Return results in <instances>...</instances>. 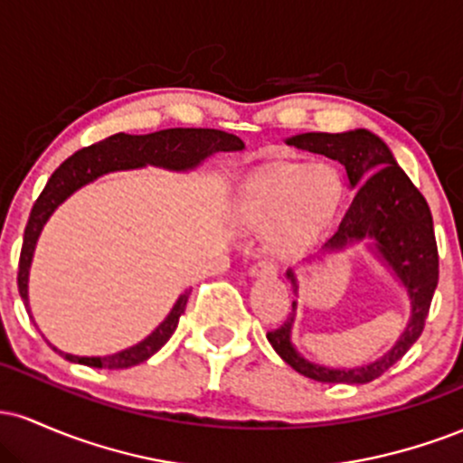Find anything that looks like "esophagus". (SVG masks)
Returning <instances> with one entry per match:
<instances>
[{"label": "esophagus", "mask_w": 463, "mask_h": 463, "mask_svg": "<svg viewBox=\"0 0 463 463\" xmlns=\"http://www.w3.org/2000/svg\"><path fill=\"white\" fill-rule=\"evenodd\" d=\"M250 276H257V279H269V276H276V265L272 261H268V259H263V261L254 263L252 268H250Z\"/></svg>", "instance_id": "esophagus-1"}]
</instances>
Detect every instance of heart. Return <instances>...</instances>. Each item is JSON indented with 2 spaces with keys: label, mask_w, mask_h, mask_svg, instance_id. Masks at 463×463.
I'll use <instances>...</instances> for the list:
<instances>
[{
  "label": "heart",
  "mask_w": 463,
  "mask_h": 463,
  "mask_svg": "<svg viewBox=\"0 0 463 463\" xmlns=\"http://www.w3.org/2000/svg\"><path fill=\"white\" fill-rule=\"evenodd\" d=\"M342 195L344 180L333 165H283L259 174L243 187L235 220L254 231L269 228V248L276 254H291L320 235Z\"/></svg>",
  "instance_id": "heart-1"
}]
</instances>
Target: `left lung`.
Listing matches in <instances>:
<instances>
[{"label":"left lung","instance_id":"1","mask_svg":"<svg viewBox=\"0 0 463 463\" xmlns=\"http://www.w3.org/2000/svg\"><path fill=\"white\" fill-rule=\"evenodd\" d=\"M287 143L302 152L324 154L346 167L350 187L357 189L353 204L339 222L335 235L324 243V252H337L350 243L370 241L392 274L405 287L411 316L398 342L390 353L361 368H326L307 361L291 344V328L298 305L291 302L289 317L279 328L268 333V342L287 365L320 383L361 385L379 379L396 364L424 331L431 300L439 279L438 243H435L433 217L424 195L398 167L390 147L370 130L305 132ZM294 294H298V280L294 269H287Z\"/></svg>","mask_w":463,"mask_h":463}]
</instances>
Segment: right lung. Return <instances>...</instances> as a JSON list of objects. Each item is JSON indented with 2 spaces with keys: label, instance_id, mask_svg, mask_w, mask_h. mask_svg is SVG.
I'll return each instance as SVG.
<instances>
[{
  "label": "right lung",
  "instance_id": "add662e5",
  "mask_svg": "<svg viewBox=\"0 0 463 463\" xmlns=\"http://www.w3.org/2000/svg\"><path fill=\"white\" fill-rule=\"evenodd\" d=\"M235 150H243V141L235 135H228V132L213 128H169L152 132V135H124V132H119V135L109 137V139L93 143V146L89 147H82V150H78L73 156H69L67 161L52 174V178L47 180L39 200L32 206L28 226H25L17 274L19 296L21 300L25 302V307H30L28 276L36 241H39L41 231H43L50 215L54 213L58 204H62L73 191L93 183L95 178L104 176V174L117 172V169L156 165V167L174 169V172H187V169L198 167V165L204 161L206 156H211V154ZM189 294L191 289L184 291V294L176 300L174 309L169 311V316L165 317L143 342L137 344V346L126 348L115 354H106V357H76V354L61 353L58 348L54 350L61 353L67 361L91 365V368H132V365L143 364L146 359H150L154 353H158V350L167 344V339L172 337L174 331H176L180 316L184 313Z\"/></svg>",
  "mask_w": 463,
  "mask_h": 463
}]
</instances>
